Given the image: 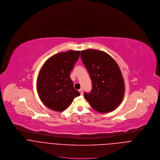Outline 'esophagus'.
<instances>
[{
	"label": "esophagus",
	"mask_w": 160,
	"mask_h": 160,
	"mask_svg": "<svg viewBox=\"0 0 160 160\" xmlns=\"http://www.w3.org/2000/svg\"><path fill=\"white\" fill-rule=\"evenodd\" d=\"M79 92L81 93V95H82V94H83V90H82V89H79Z\"/></svg>",
	"instance_id": "1"
}]
</instances>
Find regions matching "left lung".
Instances as JSON below:
<instances>
[{
  "instance_id": "1",
  "label": "left lung",
  "mask_w": 160,
  "mask_h": 160,
  "mask_svg": "<svg viewBox=\"0 0 160 160\" xmlns=\"http://www.w3.org/2000/svg\"><path fill=\"white\" fill-rule=\"evenodd\" d=\"M81 57L92 82L90 92L84 98L100 113L114 110L122 102L125 84L121 71L115 60L108 53L94 49L81 52Z\"/></svg>"
}]
</instances>
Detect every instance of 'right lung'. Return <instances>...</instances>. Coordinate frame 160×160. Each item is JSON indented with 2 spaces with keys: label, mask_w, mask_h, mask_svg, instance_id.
I'll use <instances>...</instances> for the list:
<instances>
[{
  "label": "right lung",
  "mask_w": 160,
  "mask_h": 160,
  "mask_svg": "<svg viewBox=\"0 0 160 160\" xmlns=\"http://www.w3.org/2000/svg\"><path fill=\"white\" fill-rule=\"evenodd\" d=\"M79 56L80 51L62 52L44 63L38 76L37 88L41 101L48 108L62 112L80 95L70 78Z\"/></svg>",
  "instance_id": "obj_1"
}]
</instances>
